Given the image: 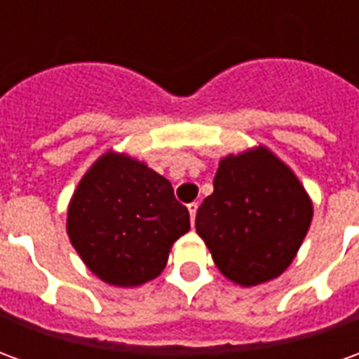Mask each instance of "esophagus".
I'll return each mask as SVG.
<instances>
[{
  "instance_id": "obj_1",
  "label": "esophagus",
  "mask_w": 359,
  "mask_h": 359,
  "mask_svg": "<svg viewBox=\"0 0 359 359\" xmlns=\"http://www.w3.org/2000/svg\"><path fill=\"white\" fill-rule=\"evenodd\" d=\"M188 211H190V221L194 223V221H196V211H198V203H196V202L188 203Z\"/></svg>"
}]
</instances>
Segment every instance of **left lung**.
<instances>
[{
    "label": "left lung",
    "mask_w": 359,
    "mask_h": 359,
    "mask_svg": "<svg viewBox=\"0 0 359 359\" xmlns=\"http://www.w3.org/2000/svg\"><path fill=\"white\" fill-rule=\"evenodd\" d=\"M311 215L300 180L269 149L257 148L221 159L196 231L226 278L256 286L290 265Z\"/></svg>",
    "instance_id": "left-lung-1"
}]
</instances>
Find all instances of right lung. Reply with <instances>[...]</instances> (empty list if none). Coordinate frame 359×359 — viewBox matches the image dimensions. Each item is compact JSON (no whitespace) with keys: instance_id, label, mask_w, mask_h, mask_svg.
Wrapping results in <instances>:
<instances>
[{"instance_id":"obj_1","label":"right lung","mask_w":359,"mask_h":359,"mask_svg":"<svg viewBox=\"0 0 359 359\" xmlns=\"http://www.w3.org/2000/svg\"><path fill=\"white\" fill-rule=\"evenodd\" d=\"M188 210L169 180L136 159L107 151L73 194L67 233L82 262L115 286H138L163 271L188 233Z\"/></svg>"}]
</instances>
